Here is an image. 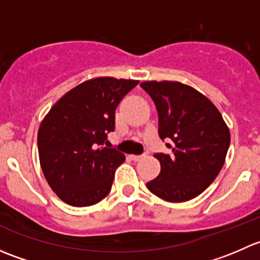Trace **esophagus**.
Instances as JSON below:
<instances>
[{
	"label": "esophagus",
	"instance_id": "esophagus-1",
	"mask_svg": "<svg viewBox=\"0 0 260 260\" xmlns=\"http://www.w3.org/2000/svg\"><path fill=\"white\" fill-rule=\"evenodd\" d=\"M145 157H146V154H140V156H137V154H132V156H131V158H132L135 162H137V161H141V159H143Z\"/></svg>",
	"mask_w": 260,
	"mask_h": 260
}]
</instances>
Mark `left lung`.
Listing matches in <instances>:
<instances>
[{"label":"left lung","mask_w":260,"mask_h":260,"mask_svg":"<svg viewBox=\"0 0 260 260\" xmlns=\"http://www.w3.org/2000/svg\"><path fill=\"white\" fill-rule=\"evenodd\" d=\"M158 113V135L170 138V154L156 153L161 172L147 187L170 203H182L200 195L222 169L230 145V132L219 109L204 94L179 81L141 84Z\"/></svg>","instance_id":"left-lung-1"}]
</instances>
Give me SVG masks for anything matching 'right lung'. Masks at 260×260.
Wrapping results in <instances>:
<instances>
[{
  "instance_id": "right-lung-1",
  "label": "right lung",
  "mask_w": 260,
  "mask_h": 260,
  "mask_svg": "<svg viewBox=\"0 0 260 260\" xmlns=\"http://www.w3.org/2000/svg\"><path fill=\"white\" fill-rule=\"evenodd\" d=\"M138 80L101 77L61 96L41 122L39 158L46 181L64 203L77 208L103 200L125 156L107 145L115 108Z\"/></svg>"
}]
</instances>
